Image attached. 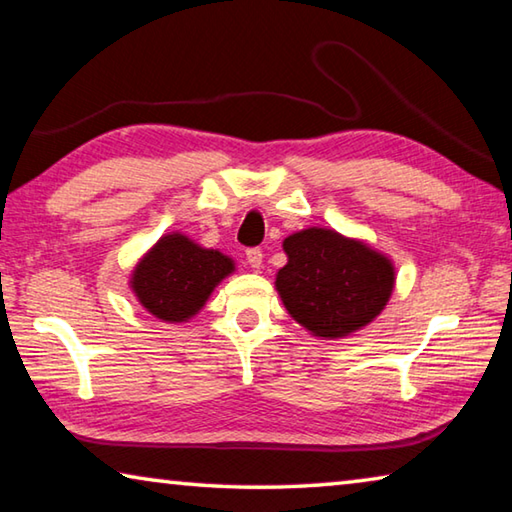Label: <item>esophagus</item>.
<instances>
[{"label": "esophagus", "mask_w": 512, "mask_h": 512, "mask_svg": "<svg viewBox=\"0 0 512 512\" xmlns=\"http://www.w3.org/2000/svg\"><path fill=\"white\" fill-rule=\"evenodd\" d=\"M246 259H248V264L253 266V268L262 266V259H264L262 248H248V250H246Z\"/></svg>", "instance_id": "esophagus-1"}]
</instances>
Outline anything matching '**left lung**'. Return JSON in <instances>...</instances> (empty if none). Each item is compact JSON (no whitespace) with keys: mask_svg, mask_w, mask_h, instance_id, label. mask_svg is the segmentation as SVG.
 Returning <instances> with one entry per match:
<instances>
[{"mask_svg":"<svg viewBox=\"0 0 512 512\" xmlns=\"http://www.w3.org/2000/svg\"><path fill=\"white\" fill-rule=\"evenodd\" d=\"M284 250L289 262L275 287L289 314L316 336L339 339L357 332L391 298V262L361 241L309 228L284 239Z\"/></svg>","mask_w":512,"mask_h":512,"instance_id":"8db88e82","label":"left lung"}]
</instances>
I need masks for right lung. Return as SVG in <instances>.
I'll list each match as a JSON object with an SVG mask.
<instances>
[{"label": "right lung", "mask_w": 512, "mask_h": 512, "mask_svg": "<svg viewBox=\"0 0 512 512\" xmlns=\"http://www.w3.org/2000/svg\"><path fill=\"white\" fill-rule=\"evenodd\" d=\"M228 273L230 257L196 246L183 235H167L135 268L133 289L153 316L180 323L205 305Z\"/></svg>", "instance_id": "obj_1"}]
</instances>
